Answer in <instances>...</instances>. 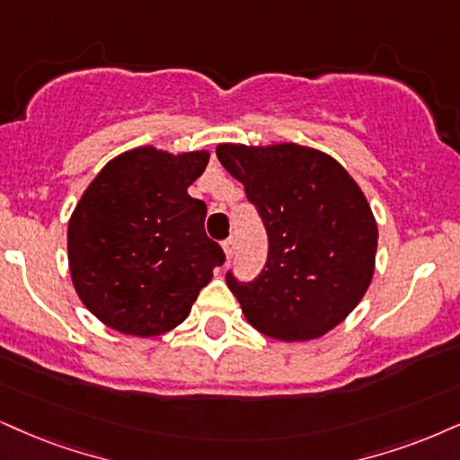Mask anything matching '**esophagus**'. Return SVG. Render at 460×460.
I'll return each instance as SVG.
<instances>
[{
	"instance_id": "34e87169",
	"label": "esophagus",
	"mask_w": 460,
	"mask_h": 460,
	"mask_svg": "<svg viewBox=\"0 0 460 460\" xmlns=\"http://www.w3.org/2000/svg\"><path fill=\"white\" fill-rule=\"evenodd\" d=\"M224 253H226V260H230L232 256H234V239H228V241H224Z\"/></svg>"
}]
</instances>
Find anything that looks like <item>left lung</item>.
<instances>
[{
	"instance_id": "1",
	"label": "left lung",
	"mask_w": 460,
	"mask_h": 460,
	"mask_svg": "<svg viewBox=\"0 0 460 460\" xmlns=\"http://www.w3.org/2000/svg\"><path fill=\"white\" fill-rule=\"evenodd\" d=\"M215 153L245 185L269 234L258 279L226 277L247 322L286 343L324 337L356 309L376 273L377 221L360 185L314 146L221 143Z\"/></svg>"
}]
</instances>
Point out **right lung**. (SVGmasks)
Instances as JSON below:
<instances>
[{
	"instance_id": "1",
	"label": "right lung",
	"mask_w": 460,
	"mask_h": 460,
	"mask_svg": "<svg viewBox=\"0 0 460 460\" xmlns=\"http://www.w3.org/2000/svg\"><path fill=\"white\" fill-rule=\"evenodd\" d=\"M208 157L136 146L83 191L67 221V264L78 298L102 324L143 339L172 331L224 264L204 234L207 204L187 194Z\"/></svg>"
}]
</instances>
